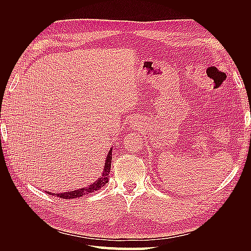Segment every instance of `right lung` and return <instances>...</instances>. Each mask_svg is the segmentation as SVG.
<instances>
[{
	"label": "right lung",
	"mask_w": 251,
	"mask_h": 251,
	"mask_svg": "<svg viewBox=\"0 0 251 251\" xmlns=\"http://www.w3.org/2000/svg\"><path fill=\"white\" fill-rule=\"evenodd\" d=\"M111 161H112V150L109 151V154L107 156V160H105V163H104V170H103L102 177H100L90 186L76 189V191H73V192H66L63 194H57V195L55 194V195L58 196L59 198H62V199H73V198H78V197H81L83 195L93 193L95 191H98V189H100L102 186L105 185V183H108V181H109V174L111 171Z\"/></svg>",
	"instance_id": "right-lung-1"
}]
</instances>
